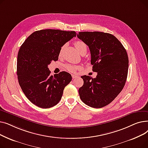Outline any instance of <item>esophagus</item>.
I'll return each instance as SVG.
<instances>
[{
    "mask_svg": "<svg viewBox=\"0 0 148 148\" xmlns=\"http://www.w3.org/2000/svg\"><path fill=\"white\" fill-rule=\"evenodd\" d=\"M72 77H73V79H76V78H77V77H77V75H72Z\"/></svg>",
    "mask_w": 148,
    "mask_h": 148,
    "instance_id": "obj_1",
    "label": "esophagus"
}]
</instances>
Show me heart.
I'll list each match as a JSON object with an SVG mask.
<instances>
[{
    "label": "heart",
    "instance_id": "b5f03b06",
    "mask_svg": "<svg viewBox=\"0 0 148 148\" xmlns=\"http://www.w3.org/2000/svg\"><path fill=\"white\" fill-rule=\"evenodd\" d=\"M75 47H76L77 51H78L80 54L84 51V50H86L87 51V46L85 44V43L82 41H77L74 43ZM64 48V46H63L61 49V51L63 50ZM66 69L69 71V72L71 73H74L76 71V70L78 69V66H77L75 65H65Z\"/></svg>",
    "mask_w": 148,
    "mask_h": 148
}]
</instances>
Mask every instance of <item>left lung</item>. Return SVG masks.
<instances>
[{"mask_svg": "<svg viewBox=\"0 0 148 148\" xmlns=\"http://www.w3.org/2000/svg\"><path fill=\"white\" fill-rule=\"evenodd\" d=\"M77 37L89 48L92 71L96 78L83 75L79 93L82 101L94 108L110 104L122 91L127 78L128 57L114 35L101 32H80Z\"/></svg>", "mask_w": 148, "mask_h": 148, "instance_id": "obj_1", "label": "left lung"}]
</instances>
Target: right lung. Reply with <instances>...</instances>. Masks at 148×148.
I'll use <instances>...</instances> for the list:
<instances>
[{"label":"right lung","mask_w":148,"mask_h":148,"mask_svg":"<svg viewBox=\"0 0 148 148\" xmlns=\"http://www.w3.org/2000/svg\"><path fill=\"white\" fill-rule=\"evenodd\" d=\"M75 36L74 31L40 30L31 34L20 47L17 64L18 83L26 97L36 106L48 108L56 105L71 81V74L65 71L51 75L48 65L58 60L62 47Z\"/></svg>","instance_id":"obj_1"}]
</instances>
